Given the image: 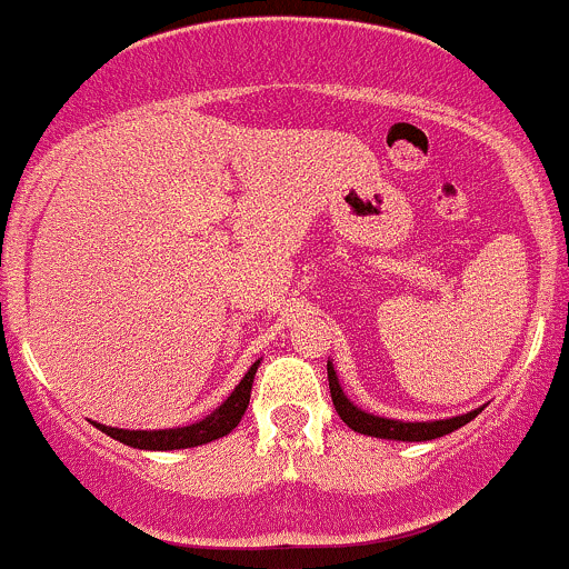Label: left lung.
Returning a JSON list of instances; mask_svg holds the SVG:
<instances>
[{
  "instance_id": "left-lung-1",
  "label": "left lung",
  "mask_w": 569,
  "mask_h": 569,
  "mask_svg": "<svg viewBox=\"0 0 569 569\" xmlns=\"http://www.w3.org/2000/svg\"><path fill=\"white\" fill-rule=\"evenodd\" d=\"M327 380H330V396H332V405H336L338 416L341 421L347 423L349 429L360 435H371V438H386V440H410V443H421V440H435V438H443V435L455 432V429L465 427L468 421H473L479 416V410L473 412H465V416L457 418H446V421H391V418H380V416H371V412L358 410L352 401L347 399L338 386V377L332 371V366L327 363Z\"/></svg>"
}]
</instances>
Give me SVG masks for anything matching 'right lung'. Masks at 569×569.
Listing matches in <instances>:
<instances>
[{"mask_svg":"<svg viewBox=\"0 0 569 569\" xmlns=\"http://www.w3.org/2000/svg\"><path fill=\"white\" fill-rule=\"evenodd\" d=\"M258 363H261V360H258ZM258 363L250 366V371L242 377L237 391L222 401L220 410H214L209 418H203V421L198 423H189V427H178V429H153V432L114 429V427H104V423H96V427H99L101 432H107L109 438L120 440V443L134 446V449H146V451L192 449V446L211 443V440L222 438V435H228L231 429H237V423L242 421L244 410H248L250 405V391H252V380H256Z\"/></svg>","mask_w":569,"mask_h":569,"instance_id":"obj_1","label":"right lung"}]
</instances>
